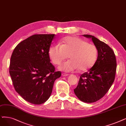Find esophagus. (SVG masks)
Segmentation results:
<instances>
[{
	"label": "esophagus",
	"instance_id": "34e87169",
	"mask_svg": "<svg viewBox=\"0 0 126 126\" xmlns=\"http://www.w3.org/2000/svg\"><path fill=\"white\" fill-rule=\"evenodd\" d=\"M62 75H63V77H67V76H68V74L63 73H62Z\"/></svg>",
	"mask_w": 126,
	"mask_h": 126
}]
</instances>
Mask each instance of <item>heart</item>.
Returning a JSON list of instances; mask_svg holds the SVG:
<instances>
[{
  "instance_id": "b5f03b06",
  "label": "heart",
  "mask_w": 126,
  "mask_h": 126,
  "mask_svg": "<svg viewBox=\"0 0 126 126\" xmlns=\"http://www.w3.org/2000/svg\"><path fill=\"white\" fill-rule=\"evenodd\" d=\"M48 55L52 63L59 64L67 58L69 60L60 64L58 68L62 71L70 72L78 69L84 71L91 68L98 56V49L94 44L88 43L77 37L70 36L63 38L59 44L49 48Z\"/></svg>"
}]
</instances>
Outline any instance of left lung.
Masks as SVG:
<instances>
[{"instance_id":"left-lung-1","label":"left lung","mask_w":126,"mask_h":126,"mask_svg":"<svg viewBox=\"0 0 126 126\" xmlns=\"http://www.w3.org/2000/svg\"><path fill=\"white\" fill-rule=\"evenodd\" d=\"M83 36L92 39L98 49V57L93 67L80 75L74 92L82 101L93 103L101 99L111 87L116 72V59L108 44L92 35Z\"/></svg>"}]
</instances>
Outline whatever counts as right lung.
I'll use <instances>...</instances> for the list:
<instances>
[{
    "label": "right lung",
    "instance_id": "obj_1",
    "mask_svg": "<svg viewBox=\"0 0 126 126\" xmlns=\"http://www.w3.org/2000/svg\"><path fill=\"white\" fill-rule=\"evenodd\" d=\"M54 34H37L18 43L12 54L9 67L14 87L27 102L41 104L51 96L55 80L60 71H55L48 51Z\"/></svg>",
    "mask_w": 126,
    "mask_h": 126
}]
</instances>
